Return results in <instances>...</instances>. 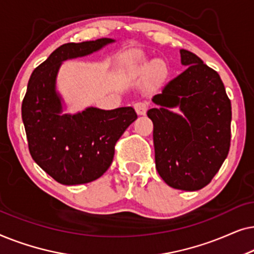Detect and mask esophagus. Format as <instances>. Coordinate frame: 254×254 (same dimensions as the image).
Segmentation results:
<instances>
[{
    "label": "esophagus",
    "mask_w": 254,
    "mask_h": 254,
    "mask_svg": "<svg viewBox=\"0 0 254 254\" xmlns=\"http://www.w3.org/2000/svg\"><path fill=\"white\" fill-rule=\"evenodd\" d=\"M134 107H135V111H136L137 114L143 116V114H145V112H147V110H148V104L144 102H137V103H135Z\"/></svg>",
    "instance_id": "esophagus-1"
}]
</instances>
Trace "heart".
I'll return each instance as SVG.
<instances>
[{"label":"heart","mask_w":254,"mask_h":254,"mask_svg":"<svg viewBox=\"0 0 254 254\" xmlns=\"http://www.w3.org/2000/svg\"><path fill=\"white\" fill-rule=\"evenodd\" d=\"M120 65L127 74H137V72L159 70L163 68V62L159 60H148L141 51L134 50L127 52L121 57Z\"/></svg>","instance_id":"1"}]
</instances>
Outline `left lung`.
I'll use <instances>...</instances> for the list:
<instances>
[{"mask_svg": "<svg viewBox=\"0 0 254 254\" xmlns=\"http://www.w3.org/2000/svg\"><path fill=\"white\" fill-rule=\"evenodd\" d=\"M185 71L152 97L156 169L169 186L201 190L230 148L231 103L220 75L192 52L180 50ZM171 108H178L179 114Z\"/></svg>", "mask_w": 254, "mask_h": 254, "instance_id": "8db88e82", "label": "left lung"}]
</instances>
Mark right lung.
Returning a JSON list of instances; mask_svg holds the SVG:
<instances>
[{"mask_svg":"<svg viewBox=\"0 0 254 254\" xmlns=\"http://www.w3.org/2000/svg\"><path fill=\"white\" fill-rule=\"evenodd\" d=\"M111 38L64 44L34 69L22 104L29 150L33 161L62 185H79L102 177L110 168L114 144L136 120L133 107H86L64 113L57 89L58 74L67 60L83 58L114 43Z\"/></svg>","mask_w":254,"mask_h":254,"instance_id":"1","label":"right lung"}]
</instances>
